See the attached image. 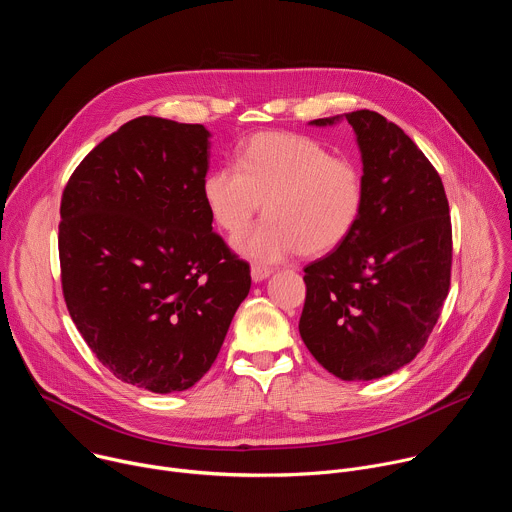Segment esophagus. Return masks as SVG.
I'll return each instance as SVG.
<instances>
[{
  "label": "esophagus",
  "instance_id": "esophagus-1",
  "mask_svg": "<svg viewBox=\"0 0 512 512\" xmlns=\"http://www.w3.org/2000/svg\"><path fill=\"white\" fill-rule=\"evenodd\" d=\"M271 273H273V269H269V267H261V265H253V267H251V277H253L255 283L267 279Z\"/></svg>",
  "mask_w": 512,
  "mask_h": 512
}]
</instances>
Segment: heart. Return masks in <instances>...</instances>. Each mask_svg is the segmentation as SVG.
I'll return each instance as SVG.
<instances>
[{
  "label": "heart",
  "mask_w": 512,
  "mask_h": 512,
  "mask_svg": "<svg viewBox=\"0 0 512 512\" xmlns=\"http://www.w3.org/2000/svg\"><path fill=\"white\" fill-rule=\"evenodd\" d=\"M202 200L212 223L241 235L261 210L265 221L243 235L239 253L279 263L294 253L324 255L354 231L364 208V180L356 164L334 158L308 135L267 131L251 135L235 166L210 170Z\"/></svg>",
  "instance_id": "b5f03b06"
}]
</instances>
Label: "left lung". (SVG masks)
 Returning <instances> with one entry per match:
<instances>
[{
  "label": "left lung",
  "mask_w": 512,
  "mask_h": 512,
  "mask_svg": "<svg viewBox=\"0 0 512 512\" xmlns=\"http://www.w3.org/2000/svg\"><path fill=\"white\" fill-rule=\"evenodd\" d=\"M346 119L362 158L364 208L354 231L304 271L300 336L342 381L395 373L425 346L450 291L452 223L440 174L413 139L383 115Z\"/></svg>",
  "instance_id": "left-lung-1"
}]
</instances>
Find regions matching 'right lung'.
I'll return each instance as SVG.
<instances>
[{"mask_svg": "<svg viewBox=\"0 0 512 512\" xmlns=\"http://www.w3.org/2000/svg\"><path fill=\"white\" fill-rule=\"evenodd\" d=\"M210 133L137 117L72 172L58 255L72 322L117 379L186 391L216 360L251 289L249 263L212 231L202 200Z\"/></svg>", "mask_w": 512, "mask_h": 512, "instance_id": "add662e5", "label": "right lung"}]
</instances>
